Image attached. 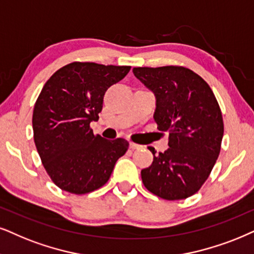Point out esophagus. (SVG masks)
<instances>
[{
    "label": "esophagus",
    "mask_w": 254,
    "mask_h": 254,
    "mask_svg": "<svg viewBox=\"0 0 254 254\" xmlns=\"http://www.w3.org/2000/svg\"><path fill=\"white\" fill-rule=\"evenodd\" d=\"M142 147H143V145H140V144H136L133 142L130 143V149H132V150H139V149H142Z\"/></svg>",
    "instance_id": "1"
}]
</instances>
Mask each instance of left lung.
Returning <instances> with one entry per match:
<instances>
[{
    "instance_id": "left-lung-1",
    "label": "left lung",
    "mask_w": 254,
    "mask_h": 254,
    "mask_svg": "<svg viewBox=\"0 0 254 254\" xmlns=\"http://www.w3.org/2000/svg\"><path fill=\"white\" fill-rule=\"evenodd\" d=\"M134 76L155 92L157 129L169 133L165 152L149 150L153 162L142 170L151 193L166 200L191 197L206 182L219 156L223 115L210 85L181 65L134 68Z\"/></svg>"
}]
</instances>
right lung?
Masks as SVG:
<instances>
[{
    "instance_id": "right-lung-1",
    "label": "right lung",
    "mask_w": 254,
    "mask_h": 254,
    "mask_svg": "<svg viewBox=\"0 0 254 254\" xmlns=\"http://www.w3.org/2000/svg\"><path fill=\"white\" fill-rule=\"evenodd\" d=\"M129 65L72 62L57 70L38 95L33 112L34 142L54 184L73 194L102 188L129 149L124 138L95 134L105 91L122 81Z\"/></svg>"
}]
</instances>
